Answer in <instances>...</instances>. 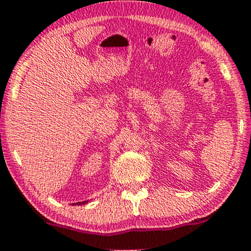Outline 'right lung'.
I'll return each instance as SVG.
<instances>
[{"mask_svg": "<svg viewBox=\"0 0 251 251\" xmlns=\"http://www.w3.org/2000/svg\"><path fill=\"white\" fill-rule=\"evenodd\" d=\"M77 204H81V203H77Z\"/></svg>", "mask_w": 251, "mask_h": 251, "instance_id": "obj_1", "label": "right lung"}]
</instances>
